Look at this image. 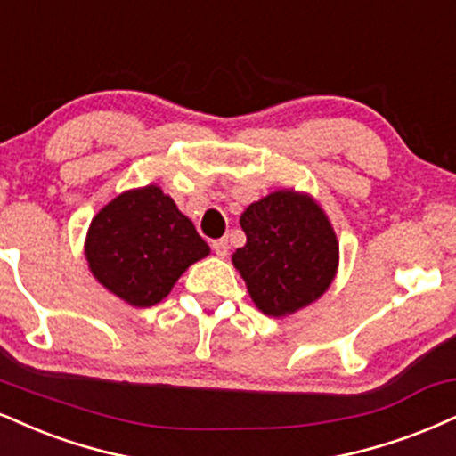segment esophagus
Masks as SVG:
<instances>
[{
	"instance_id": "obj_1",
	"label": "esophagus",
	"mask_w": 456,
	"mask_h": 456,
	"mask_svg": "<svg viewBox=\"0 0 456 456\" xmlns=\"http://www.w3.org/2000/svg\"><path fill=\"white\" fill-rule=\"evenodd\" d=\"M212 250L216 252L218 256H227L229 255V242L224 238H221V240H214L212 242Z\"/></svg>"
}]
</instances>
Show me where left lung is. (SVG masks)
<instances>
[{"label": "left lung", "mask_w": 456, "mask_h": 456, "mask_svg": "<svg viewBox=\"0 0 456 456\" xmlns=\"http://www.w3.org/2000/svg\"><path fill=\"white\" fill-rule=\"evenodd\" d=\"M246 246L233 252L256 308L287 316L321 297L338 270V240L310 197L276 191L240 218Z\"/></svg>", "instance_id": "8db88e82"}]
</instances>
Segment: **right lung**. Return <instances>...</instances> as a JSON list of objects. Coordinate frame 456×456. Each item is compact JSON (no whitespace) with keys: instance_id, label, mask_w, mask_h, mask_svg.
<instances>
[{"instance_id":"add662e5","label":"right lung","mask_w":456,"mask_h":456,"mask_svg":"<svg viewBox=\"0 0 456 456\" xmlns=\"http://www.w3.org/2000/svg\"><path fill=\"white\" fill-rule=\"evenodd\" d=\"M208 252L195 224L152 184L110 201L86 235L93 276L138 308L159 304L186 267Z\"/></svg>"}]
</instances>
